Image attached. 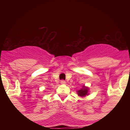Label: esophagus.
I'll return each instance as SVG.
<instances>
[{
	"label": "esophagus",
	"mask_w": 130,
	"mask_h": 130,
	"mask_svg": "<svg viewBox=\"0 0 130 130\" xmlns=\"http://www.w3.org/2000/svg\"><path fill=\"white\" fill-rule=\"evenodd\" d=\"M65 83H66V82H65V80L60 81V84H65Z\"/></svg>",
	"instance_id": "34e87169"
}]
</instances>
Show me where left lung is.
Masks as SVG:
<instances>
[{
  "instance_id": "1",
  "label": "left lung",
  "mask_w": 130,
  "mask_h": 130,
  "mask_svg": "<svg viewBox=\"0 0 130 130\" xmlns=\"http://www.w3.org/2000/svg\"><path fill=\"white\" fill-rule=\"evenodd\" d=\"M89 88L88 87H85L84 86L82 87L81 89L78 90L77 91V94L80 97H84L86 95H87L89 94Z\"/></svg>"
}]
</instances>
